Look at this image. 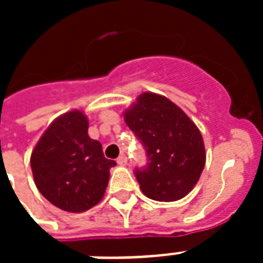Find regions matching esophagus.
<instances>
[{"instance_id": "1", "label": "esophagus", "mask_w": 263, "mask_h": 263, "mask_svg": "<svg viewBox=\"0 0 263 263\" xmlns=\"http://www.w3.org/2000/svg\"><path fill=\"white\" fill-rule=\"evenodd\" d=\"M127 162H128V160H127V156H125V154H121V156L117 158V164L121 165V166H125V165H127Z\"/></svg>"}]
</instances>
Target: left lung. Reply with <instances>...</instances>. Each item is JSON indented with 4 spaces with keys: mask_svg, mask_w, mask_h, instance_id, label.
<instances>
[{
    "mask_svg": "<svg viewBox=\"0 0 263 263\" xmlns=\"http://www.w3.org/2000/svg\"><path fill=\"white\" fill-rule=\"evenodd\" d=\"M124 120L142 142L147 165L136 168L140 190L150 199L179 200L198 183L206 154L194 121L166 97L143 92L124 111Z\"/></svg>",
    "mask_w": 263,
    "mask_h": 263,
    "instance_id": "left-lung-1",
    "label": "left lung"
}]
</instances>
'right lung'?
I'll return each instance as SVG.
<instances>
[{"mask_svg":"<svg viewBox=\"0 0 263 263\" xmlns=\"http://www.w3.org/2000/svg\"><path fill=\"white\" fill-rule=\"evenodd\" d=\"M116 161L88 136V120L80 110L60 116L47 127L31 154L39 192L50 203L72 213L86 212L103 198Z\"/></svg>","mask_w":263,"mask_h":263,"instance_id":"obj_1","label":"right lung"}]
</instances>
